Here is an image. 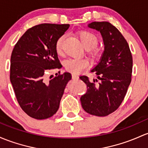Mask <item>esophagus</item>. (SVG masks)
Returning <instances> with one entry per match:
<instances>
[{
  "label": "esophagus",
  "instance_id": "34e87169",
  "mask_svg": "<svg viewBox=\"0 0 148 148\" xmlns=\"http://www.w3.org/2000/svg\"><path fill=\"white\" fill-rule=\"evenodd\" d=\"M78 75H77L75 74H73L72 75V78L74 79V80H76V79H78Z\"/></svg>",
  "mask_w": 148,
  "mask_h": 148
}]
</instances>
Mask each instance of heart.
<instances>
[{"instance_id": "obj_1", "label": "heart", "mask_w": 148, "mask_h": 148, "mask_svg": "<svg viewBox=\"0 0 148 148\" xmlns=\"http://www.w3.org/2000/svg\"><path fill=\"white\" fill-rule=\"evenodd\" d=\"M82 45L86 50H91L98 44V39L97 36L89 31H81L78 33ZM64 39V36H61L57 39L56 43V51L58 54L62 53V45ZM94 60H98L101 58V53L99 51H94L91 53ZM87 66V62L84 59H68L65 62V68L69 72L73 74H78Z\"/></svg>"}]
</instances>
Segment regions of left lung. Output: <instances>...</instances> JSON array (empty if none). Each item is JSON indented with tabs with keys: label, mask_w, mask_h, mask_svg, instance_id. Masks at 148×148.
Segmentation results:
<instances>
[{
	"label": "left lung",
	"mask_w": 148,
	"mask_h": 148,
	"mask_svg": "<svg viewBox=\"0 0 148 148\" xmlns=\"http://www.w3.org/2000/svg\"><path fill=\"white\" fill-rule=\"evenodd\" d=\"M87 26L101 33L104 50L99 63L91 70L97 78L86 84L87 92L80 97L82 108L88 114L105 116L116 110L124 99L131 81L133 58L129 46L121 33L108 22H92Z\"/></svg>",
	"instance_id": "1"
}]
</instances>
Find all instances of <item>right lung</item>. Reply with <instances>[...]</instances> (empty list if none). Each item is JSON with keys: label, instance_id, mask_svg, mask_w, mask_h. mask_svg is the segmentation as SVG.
<instances>
[{"label": "right lung", "instance_id": "obj_1", "mask_svg": "<svg viewBox=\"0 0 148 148\" xmlns=\"http://www.w3.org/2000/svg\"><path fill=\"white\" fill-rule=\"evenodd\" d=\"M69 27L68 24L36 25L25 32L12 50L10 82L20 107L32 118L40 120L54 115L71 80L68 72L46 79L47 73L62 67L56 43Z\"/></svg>", "mask_w": 148, "mask_h": 148}]
</instances>
